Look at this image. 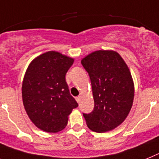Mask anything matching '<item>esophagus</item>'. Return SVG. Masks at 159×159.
<instances>
[{
	"label": "esophagus",
	"mask_w": 159,
	"mask_h": 159,
	"mask_svg": "<svg viewBox=\"0 0 159 159\" xmlns=\"http://www.w3.org/2000/svg\"><path fill=\"white\" fill-rule=\"evenodd\" d=\"M80 99H81V97H80V96H78V97H77V98H76V100H77V102H80Z\"/></svg>",
	"instance_id": "34e87169"
}]
</instances>
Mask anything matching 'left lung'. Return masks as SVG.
Here are the masks:
<instances>
[{
	"label": "left lung",
	"instance_id": "8db88e82",
	"mask_svg": "<svg viewBox=\"0 0 159 159\" xmlns=\"http://www.w3.org/2000/svg\"><path fill=\"white\" fill-rule=\"evenodd\" d=\"M90 76L94 110L83 113L88 128L97 133L112 130L128 116L133 106L134 85L127 65L113 51H97L82 60Z\"/></svg>",
	"mask_w": 159,
	"mask_h": 159
}]
</instances>
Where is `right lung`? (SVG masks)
I'll list each match as a JSON object with an SVG mask.
<instances>
[{"label":"right lung","mask_w":159,"mask_h":159,"mask_svg":"<svg viewBox=\"0 0 159 159\" xmlns=\"http://www.w3.org/2000/svg\"><path fill=\"white\" fill-rule=\"evenodd\" d=\"M73 59L48 52L30 64L22 82V100L30 120L39 129L57 133L78 104L70 94L65 75Z\"/></svg>","instance_id":"obj_1"}]
</instances>
